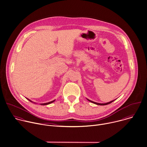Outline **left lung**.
Wrapping results in <instances>:
<instances>
[{
  "instance_id": "obj_1",
  "label": "left lung",
  "mask_w": 147,
  "mask_h": 147,
  "mask_svg": "<svg viewBox=\"0 0 147 147\" xmlns=\"http://www.w3.org/2000/svg\"><path fill=\"white\" fill-rule=\"evenodd\" d=\"M87 99L89 101H90V102H92V103H94V104H96V105H107V104H109L111 103V102H113V101H115V100H112V101H109V102H105V103H98V102H94V101H91V100H89V99H88V98H87Z\"/></svg>"
}]
</instances>
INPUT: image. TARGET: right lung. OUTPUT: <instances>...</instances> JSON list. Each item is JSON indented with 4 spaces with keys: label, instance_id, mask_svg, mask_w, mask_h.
<instances>
[{
    "label": "right lung",
    "instance_id": "1",
    "mask_svg": "<svg viewBox=\"0 0 147 147\" xmlns=\"http://www.w3.org/2000/svg\"><path fill=\"white\" fill-rule=\"evenodd\" d=\"M27 99H28L29 101H30L31 102H33V101H31V100H30V99H28V98H26ZM55 101V100H53V101H49V102H46V103H42V104H41V105H48V104H51V103H52V102H54Z\"/></svg>",
    "mask_w": 147,
    "mask_h": 147
}]
</instances>
